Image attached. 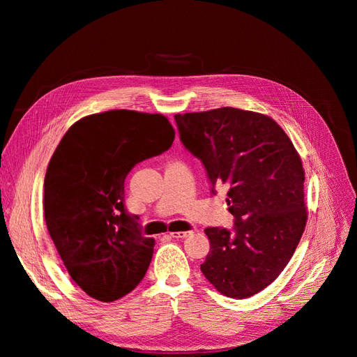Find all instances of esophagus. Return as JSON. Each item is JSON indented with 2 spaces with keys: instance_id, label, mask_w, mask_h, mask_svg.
<instances>
[{
  "instance_id": "34e87169",
  "label": "esophagus",
  "mask_w": 357,
  "mask_h": 357,
  "mask_svg": "<svg viewBox=\"0 0 357 357\" xmlns=\"http://www.w3.org/2000/svg\"><path fill=\"white\" fill-rule=\"evenodd\" d=\"M192 232H171V238H177V240H181V238H186V236H189Z\"/></svg>"
}]
</instances>
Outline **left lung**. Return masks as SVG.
<instances>
[{
    "label": "left lung",
    "instance_id": "left-lung-1",
    "mask_svg": "<svg viewBox=\"0 0 357 357\" xmlns=\"http://www.w3.org/2000/svg\"><path fill=\"white\" fill-rule=\"evenodd\" d=\"M180 142L207 171L211 193L228 188L234 228H207L201 265L222 295L244 299L271 284L294 256L307 223L304 169L271 117L232 107L176 114Z\"/></svg>",
    "mask_w": 357,
    "mask_h": 357
}]
</instances>
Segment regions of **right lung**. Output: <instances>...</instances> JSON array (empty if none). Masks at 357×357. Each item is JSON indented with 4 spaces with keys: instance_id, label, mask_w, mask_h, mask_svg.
<instances>
[{
    "instance_id": "obj_1",
    "label": "right lung",
    "mask_w": 357,
    "mask_h": 357,
    "mask_svg": "<svg viewBox=\"0 0 357 357\" xmlns=\"http://www.w3.org/2000/svg\"><path fill=\"white\" fill-rule=\"evenodd\" d=\"M176 132L162 114L110 110L75 122L45 178V219L68 274L89 296L121 299L146 275L155 240L125 208V178L167 152Z\"/></svg>"
}]
</instances>
